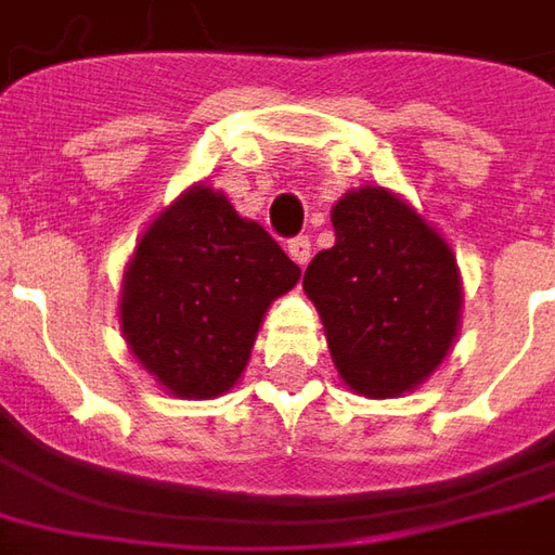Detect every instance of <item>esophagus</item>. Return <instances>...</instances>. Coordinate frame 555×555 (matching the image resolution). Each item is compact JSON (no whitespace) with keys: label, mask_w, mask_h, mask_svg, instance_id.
Segmentation results:
<instances>
[{"label":"esophagus","mask_w":555,"mask_h":555,"mask_svg":"<svg viewBox=\"0 0 555 555\" xmlns=\"http://www.w3.org/2000/svg\"><path fill=\"white\" fill-rule=\"evenodd\" d=\"M309 251H312V243H309V237H294L288 243V255L294 264L306 267V261H309Z\"/></svg>","instance_id":"esophagus-1"}]
</instances>
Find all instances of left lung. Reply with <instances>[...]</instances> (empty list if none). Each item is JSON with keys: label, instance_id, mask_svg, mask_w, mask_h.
<instances>
[{"label": "left lung", "instance_id": "8db88e82", "mask_svg": "<svg viewBox=\"0 0 555 555\" xmlns=\"http://www.w3.org/2000/svg\"><path fill=\"white\" fill-rule=\"evenodd\" d=\"M336 243L304 273L339 378L372 399L402 397L436 372L460 327L463 285L451 246L382 185L345 192Z\"/></svg>", "mask_w": 555, "mask_h": 555}]
</instances>
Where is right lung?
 <instances>
[{
    "instance_id": "right-lung-1",
    "label": "right lung",
    "mask_w": 555,
    "mask_h": 555,
    "mask_svg": "<svg viewBox=\"0 0 555 555\" xmlns=\"http://www.w3.org/2000/svg\"><path fill=\"white\" fill-rule=\"evenodd\" d=\"M300 267L210 185H192L143 231L119 327L131 354L173 397L212 399L237 385L270 304Z\"/></svg>"
}]
</instances>
